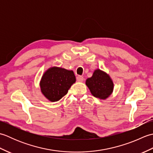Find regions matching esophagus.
I'll list each match as a JSON object with an SVG mask.
<instances>
[{
    "label": "esophagus",
    "instance_id": "obj_1",
    "mask_svg": "<svg viewBox=\"0 0 153 153\" xmlns=\"http://www.w3.org/2000/svg\"><path fill=\"white\" fill-rule=\"evenodd\" d=\"M83 80H84V79H83V77L82 76H78L77 77V82H83Z\"/></svg>",
    "mask_w": 153,
    "mask_h": 153
}]
</instances>
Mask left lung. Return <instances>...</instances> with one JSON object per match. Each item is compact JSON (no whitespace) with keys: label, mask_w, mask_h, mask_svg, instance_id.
Masks as SVG:
<instances>
[{"label":"left lung","mask_w":153,"mask_h":153,"mask_svg":"<svg viewBox=\"0 0 153 153\" xmlns=\"http://www.w3.org/2000/svg\"><path fill=\"white\" fill-rule=\"evenodd\" d=\"M85 84L94 97L102 100L108 98L114 90V83L111 77L100 69L94 71L92 77L86 79Z\"/></svg>","instance_id":"left-lung-1"}]
</instances>
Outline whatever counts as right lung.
Instances as JSON below:
<instances>
[{
    "mask_svg": "<svg viewBox=\"0 0 153 153\" xmlns=\"http://www.w3.org/2000/svg\"><path fill=\"white\" fill-rule=\"evenodd\" d=\"M76 79L72 70L53 66L45 71L40 81L42 94L51 102H56L66 95Z\"/></svg>",
    "mask_w": 153,
    "mask_h": 153,
    "instance_id": "right-lung-1",
    "label": "right lung"
}]
</instances>
